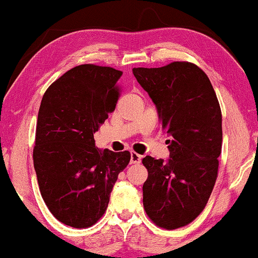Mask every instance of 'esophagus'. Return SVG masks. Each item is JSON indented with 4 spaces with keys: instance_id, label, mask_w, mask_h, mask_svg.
<instances>
[{
    "instance_id": "obj_1",
    "label": "esophagus",
    "mask_w": 258,
    "mask_h": 258,
    "mask_svg": "<svg viewBox=\"0 0 258 258\" xmlns=\"http://www.w3.org/2000/svg\"><path fill=\"white\" fill-rule=\"evenodd\" d=\"M141 161H142L141 155L135 153V151H132V153H131V161H130L131 164H138V163H141Z\"/></svg>"
}]
</instances>
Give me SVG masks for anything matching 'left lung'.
I'll list each match as a JSON object with an SVG mask.
<instances>
[{"label": "left lung", "instance_id": "1", "mask_svg": "<svg viewBox=\"0 0 258 258\" xmlns=\"http://www.w3.org/2000/svg\"><path fill=\"white\" fill-rule=\"evenodd\" d=\"M132 71L169 136L167 162L151 156L142 161L148 169L143 206L159 227H182L203 212L218 178L222 147L218 97L207 74L191 62Z\"/></svg>", "mask_w": 258, "mask_h": 258}]
</instances>
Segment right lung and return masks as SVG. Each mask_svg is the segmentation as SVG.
Instances as JSON below:
<instances>
[{
  "label": "right lung",
  "mask_w": 258,
  "mask_h": 258,
  "mask_svg": "<svg viewBox=\"0 0 258 258\" xmlns=\"http://www.w3.org/2000/svg\"><path fill=\"white\" fill-rule=\"evenodd\" d=\"M121 71L80 64L49 86L36 127L33 164L40 195L64 225L86 228L103 216L128 151L95 147L94 133L114 111Z\"/></svg>",
  "instance_id": "right-lung-1"
}]
</instances>
